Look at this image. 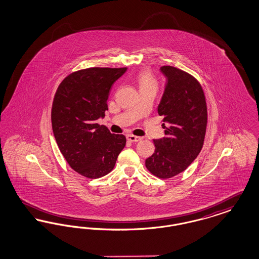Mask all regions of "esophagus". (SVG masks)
<instances>
[{
    "instance_id": "1",
    "label": "esophagus",
    "mask_w": 259,
    "mask_h": 259,
    "mask_svg": "<svg viewBox=\"0 0 259 259\" xmlns=\"http://www.w3.org/2000/svg\"><path fill=\"white\" fill-rule=\"evenodd\" d=\"M127 140L130 141V142H133V143H137V142H140L143 138L142 137H138V136L132 135V134H128L126 136Z\"/></svg>"
}]
</instances>
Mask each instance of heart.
<instances>
[{"label":"heart","mask_w":259,"mask_h":259,"mask_svg":"<svg viewBox=\"0 0 259 259\" xmlns=\"http://www.w3.org/2000/svg\"><path fill=\"white\" fill-rule=\"evenodd\" d=\"M137 82L140 87V90L146 89H157V82L148 71H142L137 74Z\"/></svg>","instance_id":"obj_1"}]
</instances>
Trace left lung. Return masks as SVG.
Masks as SVG:
<instances>
[{
    "instance_id": "8db88e82",
    "label": "left lung",
    "mask_w": 259,
    "mask_h": 259,
    "mask_svg": "<svg viewBox=\"0 0 259 259\" xmlns=\"http://www.w3.org/2000/svg\"><path fill=\"white\" fill-rule=\"evenodd\" d=\"M166 87L158 106L165 137L153 140L155 150L146 159L149 172L170 179L195 160L204 145L208 111L204 90L197 79L172 66H162Z\"/></svg>"
}]
</instances>
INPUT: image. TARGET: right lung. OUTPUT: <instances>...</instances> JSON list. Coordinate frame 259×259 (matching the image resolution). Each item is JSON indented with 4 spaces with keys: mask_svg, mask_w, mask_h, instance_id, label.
Masks as SVG:
<instances>
[{
    "mask_svg": "<svg viewBox=\"0 0 259 259\" xmlns=\"http://www.w3.org/2000/svg\"><path fill=\"white\" fill-rule=\"evenodd\" d=\"M127 68H87L67 75L56 90L51 123L58 148L70 167L87 179H98L114 168L126 144L97 123L108 111L111 85Z\"/></svg>",
    "mask_w": 259,
    "mask_h": 259,
    "instance_id": "1",
    "label": "right lung"
}]
</instances>
